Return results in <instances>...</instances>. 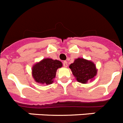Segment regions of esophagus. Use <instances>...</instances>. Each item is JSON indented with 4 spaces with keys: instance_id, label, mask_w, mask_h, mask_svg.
<instances>
[{
    "instance_id": "obj_1",
    "label": "esophagus",
    "mask_w": 123,
    "mask_h": 123,
    "mask_svg": "<svg viewBox=\"0 0 123 123\" xmlns=\"http://www.w3.org/2000/svg\"><path fill=\"white\" fill-rule=\"evenodd\" d=\"M63 65L64 67H68V63L66 61H64L63 63Z\"/></svg>"
}]
</instances>
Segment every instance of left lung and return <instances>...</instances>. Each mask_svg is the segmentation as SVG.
<instances>
[{
  "mask_svg": "<svg viewBox=\"0 0 123 123\" xmlns=\"http://www.w3.org/2000/svg\"><path fill=\"white\" fill-rule=\"evenodd\" d=\"M77 81L82 84H87L94 80L97 75V69L93 62L78 58L69 66Z\"/></svg>",
  "mask_w": 123,
  "mask_h": 123,
  "instance_id": "1",
  "label": "left lung"
}]
</instances>
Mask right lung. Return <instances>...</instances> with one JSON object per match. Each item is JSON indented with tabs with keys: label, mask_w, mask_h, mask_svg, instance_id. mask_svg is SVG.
Segmentation results:
<instances>
[{
	"label": "right lung",
	"mask_w": 123,
	"mask_h": 123,
	"mask_svg": "<svg viewBox=\"0 0 123 123\" xmlns=\"http://www.w3.org/2000/svg\"><path fill=\"white\" fill-rule=\"evenodd\" d=\"M63 66L62 63L57 60L44 58L32 66V76L38 84L49 85L53 82L56 71Z\"/></svg>",
	"instance_id": "1"
}]
</instances>
